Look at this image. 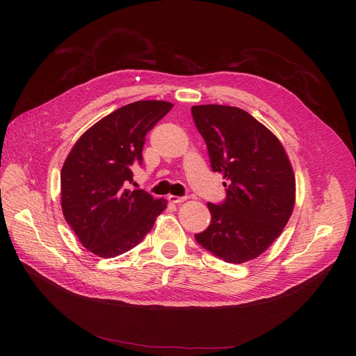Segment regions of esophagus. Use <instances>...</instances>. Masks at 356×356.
Returning a JSON list of instances; mask_svg holds the SVG:
<instances>
[{"label":"esophagus","mask_w":356,"mask_h":356,"mask_svg":"<svg viewBox=\"0 0 356 356\" xmlns=\"http://www.w3.org/2000/svg\"><path fill=\"white\" fill-rule=\"evenodd\" d=\"M167 199H168V202H170V203H181V202L186 200L184 196H175V195H168Z\"/></svg>","instance_id":"34e87169"}]
</instances>
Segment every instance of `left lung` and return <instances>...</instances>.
Wrapping results in <instances>:
<instances>
[{"instance_id":"1","label":"left lung","mask_w":356,"mask_h":356,"mask_svg":"<svg viewBox=\"0 0 356 356\" xmlns=\"http://www.w3.org/2000/svg\"><path fill=\"white\" fill-rule=\"evenodd\" d=\"M192 115L227 188L225 202L208 203L212 223L195 238L227 263H247L268 250L293 213L291 163L280 140L244 109L195 105Z\"/></svg>"}]
</instances>
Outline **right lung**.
Listing matches in <instances>:
<instances>
[{
    "instance_id": "obj_1",
    "label": "right lung",
    "mask_w": 356,
    "mask_h": 356,
    "mask_svg": "<svg viewBox=\"0 0 356 356\" xmlns=\"http://www.w3.org/2000/svg\"><path fill=\"white\" fill-rule=\"evenodd\" d=\"M173 108L137 101L111 112L74 143L60 172L62 212L81 244L101 258L134 248L167 208L164 197L125 189L149 129Z\"/></svg>"
}]
</instances>
